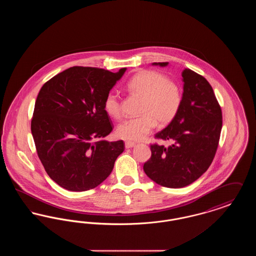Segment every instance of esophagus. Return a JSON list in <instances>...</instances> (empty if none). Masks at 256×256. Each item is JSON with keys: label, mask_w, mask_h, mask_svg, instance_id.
<instances>
[{"label": "esophagus", "mask_w": 256, "mask_h": 256, "mask_svg": "<svg viewBox=\"0 0 256 256\" xmlns=\"http://www.w3.org/2000/svg\"><path fill=\"white\" fill-rule=\"evenodd\" d=\"M136 144L134 143V142H130V141H126V143H124V146L126 148H134Z\"/></svg>", "instance_id": "1"}]
</instances>
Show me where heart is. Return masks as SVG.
Segmentation results:
<instances>
[{
  "label": "heart",
  "mask_w": 256,
  "mask_h": 256,
  "mask_svg": "<svg viewBox=\"0 0 256 256\" xmlns=\"http://www.w3.org/2000/svg\"><path fill=\"white\" fill-rule=\"evenodd\" d=\"M126 90L142 98L137 118L121 122L116 134L128 141H140L145 138L158 124L166 126L176 116L182 104V91L176 82L156 71H141L135 74L126 82ZM106 114L119 119L122 115L120 98L110 92L104 102Z\"/></svg>",
  "instance_id": "obj_1"
}]
</instances>
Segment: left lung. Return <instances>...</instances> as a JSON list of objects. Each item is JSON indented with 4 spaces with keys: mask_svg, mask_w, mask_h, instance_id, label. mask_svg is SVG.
<instances>
[{
    "mask_svg": "<svg viewBox=\"0 0 256 256\" xmlns=\"http://www.w3.org/2000/svg\"><path fill=\"white\" fill-rule=\"evenodd\" d=\"M154 65L164 67L168 62ZM182 78L180 108L154 136L172 144L150 145L152 156L143 167L152 180L168 188L187 186L206 172L216 154L222 124L220 106L206 80L188 68Z\"/></svg>",
    "mask_w": 256,
    "mask_h": 256,
    "instance_id": "8db88e82",
    "label": "left lung"
}]
</instances>
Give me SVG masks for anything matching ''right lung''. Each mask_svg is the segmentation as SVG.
<instances>
[{"instance_id":"right-lung-1","label":"right lung","mask_w":256,"mask_h":256,"mask_svg":"<svg viewBox=\"0 0 256 256\" xmlns=\"http://www.w3.org/2000/svg\"><path fill=\"white\" fill-rule=\"evenodd\" d=\"M74 66L40 89L32 119L37 154L50 178L62 188L82 192L97 187L124 150L122 140L102 138L113 124L104 108L112 87L126 72Z\"/></svg>"}]
</instances>
